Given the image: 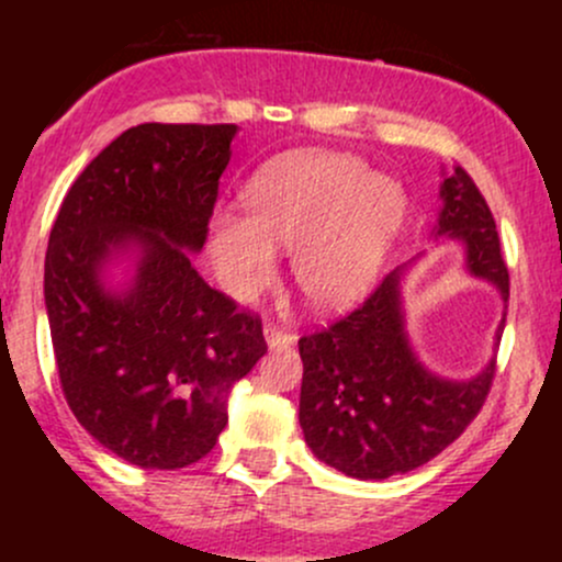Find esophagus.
<instances>
[{"mask_svg":"<svg viewBox=\"0 0 562 562\" xmlns=\"http://www.w3.org/2000/svg\"><path fill=\"white\" fill-rule=\"evenodd\" d=\"M263 338H267V346L269 348H288V346L295 344V335L293 333L280 330V327H274V325L263 327Z\"/></svg>","mask_w":562,"mask_h":562,"instance_id":"obj_1","label":"esophagus"}]
</instances>
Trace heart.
Wrapping results in <instances>:
<instances>
[{
  "mask_svg": "<svg viewBox=\"0 0 562 562\" xmlns=\"http://www.w3.org/2000/svg\"><path fill=\"white\" fill-rule=\"evenodd\" d=\"M243 205L248 216L218 211L209 222L218 285L245 299L272 277L274 248H290L295 282L319 308L362 299L406 216L402 184L340 153L272 160L245 184Z\"/></svg>",
  "mask_w": 562,
  "mask_h": 562,
  "instance_id": "b5f03b06",
  "label": "heart"
}]
</instances>
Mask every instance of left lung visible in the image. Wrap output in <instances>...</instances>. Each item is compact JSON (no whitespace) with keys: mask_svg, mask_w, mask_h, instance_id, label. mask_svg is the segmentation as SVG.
<instances>
[{"mask_svg":"<svg viewBox=\"0 0 562 562\" xmlns=\"http://www.w3.org/2000/svg\"><path fill=\"white\" fill-rule=\"evenodd\" d=\"M436 240L465 248V272L488 282L505 301L509 274L499 254L492 211L465 169L443 173ZM402 263L375 293L327 330L299 340L303 380L299 423L319 462L359 481L409 473L441 454L481 412L492 389L494 357L465 380L436 375L406 333L404 277L420 261ZM494 335V351L505 330Z\"/></svg>","mask_w":562,"mask_h":562,"instance_id":"obj_1","label":"left lung"}]
</instances>
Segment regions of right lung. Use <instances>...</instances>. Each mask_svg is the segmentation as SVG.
<instances>
[{
    "label": "right lung",
    "mask_w": 562,
    "mask_h": 562,
    "mask_svg": "<svg viewBox=\"0 0 562 562\" xmlns=\"http://www.w3.org/2000/svg\"><path fill=\"white\" fill-rule=\"evenodd\" d=\"M235 124L126 128L49 232L44 306L60 385L94 441L147 470L214 449L229 391L267 353L261 319L192 267Z\"/></svg>",
    "instance_id": "1"
}]
</instances>
